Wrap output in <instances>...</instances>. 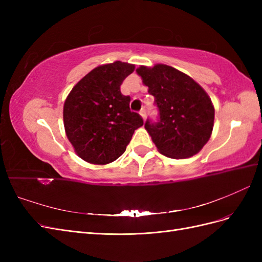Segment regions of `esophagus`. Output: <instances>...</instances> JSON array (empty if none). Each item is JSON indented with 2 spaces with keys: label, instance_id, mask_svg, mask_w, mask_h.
<instances>
[{
  "label": "esophagus",
  "instance_id": "obj_1",
  "mask_svg": "<svg viewBox=\"0 0 262 262\" xmlns=\"http://www.w3.org/2000/svg\"><path fill=\"white\" fill-rule=\"evenodd\" d=\"M140 115H141L142 118H143V120H145V119H146V112H145L144 108H142V109L140 110Z\"/></svg>",
  "mask_w": 262,
  "mask_h": 262
}]
</instances>
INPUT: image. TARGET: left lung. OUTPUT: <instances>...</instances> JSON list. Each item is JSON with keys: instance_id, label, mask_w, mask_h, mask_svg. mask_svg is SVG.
<instances>
[{"instance_id": "obj_1", "label": "left lung", "mask_w": 262, "mask_h": 262, "mask_svg": "<svg viewBox=\"0 0 262 262\" xmlns=\"http://www.w3.org/2000/svg\"><path fill=\"white\" fill-rule=\"evenodd\" d=\"M137 72L158 110L157 121L147 119L144 126L160 153L176 160L199 153L214 123L208 94L191 77L169 66L140 67Z\"/></svg>"}]
</instances>
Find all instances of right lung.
<instances>
[{
  "label": "right lung",
  "mask_w": 262,
  "mask_h": 262,
  "mask_svg": "<svg viewBox=\"0 0 262 262\" xmlns=\"http://www.w3.org/2000/svg\"><path fill=\"white\" fill-rule=\"evenodd\" d=\"M134 66L120 61L95 68L69 94L63 107L67 137L82 160L105 165L120 157L143 119L130 110L120 86Z\"/></svg>",
  "instance_id": "add662e5"
}]
</instances>
